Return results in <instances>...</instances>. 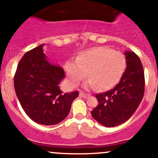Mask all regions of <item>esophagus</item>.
Here are the masks:
<instances>
[{"mask_svg":"<svg viewBox=\"0 0 158 158\" xmlns=\"http://www.w3.org/2000/svg\"><path fill=\"white\" fill-rule=\"evenodd\" d=\"M79 96L82 97V98H89V96H90V95H89V94L83 93V92H79Z\"/></svg>","mask_w":158,"mask_h":158,"instance_id":"esophagus-1","label":"esophagus"}]
</instances>
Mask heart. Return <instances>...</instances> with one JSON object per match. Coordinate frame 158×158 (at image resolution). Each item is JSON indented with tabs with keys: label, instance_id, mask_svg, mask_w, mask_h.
Here are the masks:
<instances>
[{
	"label": "heart",
	"instance_id": "heart-1",
	"mask_svg": "<svg viewBox=\"0 0 158 158\" xmlns=\"http://www.w3.org/2000/svg\"><path fill=\"white\" fill-rule=\"evenodd\" d=\"M126 68V59L120 52L105 47H94L81 52L75 60L65 63V70L69 84L77 85L88 75L85 82L86 89L100 91L115 86Z\"/></svg>",
	"mask_w": 158,
	"mask_h": 158
}]
</instances>
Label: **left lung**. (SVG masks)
Here are the masks:
<instances>
[{
    "mask_svg": "<svg viewBox=\"0 0 158 158\" xmlns=\"http://www.w3.org/2000/svg\"><path fill=\"white\" fill-rule=\"evenodd\" d=\"M126 69L112 89L96 95L98 105L91 114L105 127H115L128 120L139 106L144 92V73L139 57L125 51Z\"/></svg>",
    "mask_w": 158,
    "mask_h": 158,
    "instance_id": "1",
    "label": "left lung"
}]
</instances>
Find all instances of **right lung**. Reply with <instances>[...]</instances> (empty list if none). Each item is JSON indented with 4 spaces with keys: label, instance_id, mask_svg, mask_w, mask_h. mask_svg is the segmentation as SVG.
Segmentation results:
<instances>
[{
    "label": "right lung",
    "instance_id": "1",
    "mask_svg": "<svg viewBox=\"0 0 158 158\" xmlns=\"http://www.w3.org/2000/svg\"><path fill=\"white\" fill-rule=\"evenodd\" d=\"M44 44L23 55L14 76V89L28 117L40 125H56L69 113L79 92L63 93L60 82L65 78L61 66L52 64L44 53Z\"/></svg>",
    "mask_w": 158,
    "mask_h": 158
}]
</instances>
